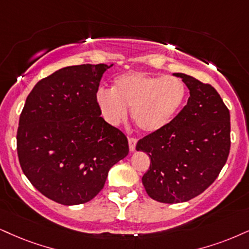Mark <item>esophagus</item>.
<instances>
[{
    "label": "esophagus",
    "mask_w": 249,
    "mask_h": 249,
    "mask_svg": "<svg viewBox=\"0 0 249 249\" xmlns=\"http://www.w3.org/2000/svg\"><path fill=\"white\" fill-rule=\"evenodd\" d=\"M128 143H129V150H130V151H134L135 148H136L137 140L135 139V137H129V139H128Z\"/></svg>",
    "instance_id": "obj_1"
}]
</instances>
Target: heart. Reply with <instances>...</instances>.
<instances>
[{
  "mask_svg": "<svg viewBox=\"0 0 249 249\" xmlns=\"http://www.w3.org/2000/svg\"><path fill=\"white\" fill-rule=\"evenodd\" d=\"M187 98L185 83L174 76L127 72L114 79L113 89H100L97 103L108 124L116 125L128 116V107L137 127L146 133L170 124Z\"/></svg>",
  "mask_w": 249,
  "mask_h": 249,
  "instance_id": "heart-1",
  "label": "heart"
}]
</instances>
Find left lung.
<instances>
[{
    "label": "left lung",
    "instance_id": "left-lung-1",
    "mask_svg": "<svg viewBox=\"0 0 249 249\" xmlns=\"http://www.w3.org/2000/svg\"><path fill=\"white\" fill-rule=\"evenodd\" d=\"M189 89L187 105L160 130L137 142L150 167L142 182L150 197L161 203L187 202L202 194L217 177L231 148L230 110L210 84L174 73Z\"/></svg>",
    "mask_w": 249,
    "mask_h": 249
}]
</instances>
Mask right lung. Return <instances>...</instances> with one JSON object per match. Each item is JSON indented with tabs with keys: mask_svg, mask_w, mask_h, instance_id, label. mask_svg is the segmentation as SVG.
I'll list each match as a JSON object with an SVG mask.
<instances>
[{
	"mask_svg": "<svg viewBox=\"0 0 249 249\" xmlns=\"http://www.w3.org/2000/svg\"><path fill=\"white\" fill-rule=\"evenodd\" d=\"M107 64L66 67L42 78L26 98L17 130L24 174L63 205L87 203L113 165L129 152L125 135L101 118L97 92Z\"/></svg>",
	"mask_w": 249,
	"mask_h": 249,
	"instance_id": "right-lung-1",
	"label": "right lung"
}]
</instances>
